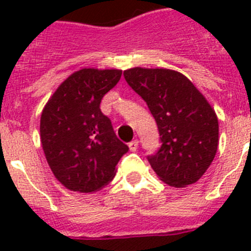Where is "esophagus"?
I'll list each match as a JSON object with an SVG mask.
<instances>
[{
  "mask_svg": "<svg viewBox=\"0 0 251 251\" xmlns=\"http://www.w3.org/2000/svg\"><path fill=\"white\" fill-rule=\"evenodd\" d=\"M138 145H139L138 139H134V141H132L129 143V150L132 151V152H134V151H137V148H138Z\"/></svg>",
  "mask_w": 251,
  "mask_h": 251,
  "instance_id": "1",
  "label": "esophagus"
}]
</instances>
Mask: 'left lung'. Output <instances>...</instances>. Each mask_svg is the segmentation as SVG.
Returning <instances> with one entry per match:
<instances>
[{"label": "left lung", "instance_id": "left-lung-1", "mask_svg": "<svg viewBox=\"0 0 251 251\" xmlns=\"http://www.w3.org/2000/svg\"><path fill=\"white\" fill-rule=\"evenodd\" d=\"M124 77L147 103L162 146L148 157L161 181L181 188L197 182L219 146V121L211 104L188 77L163 68H130Z\"/></svg>", "mask_w": 251, "mask_h": 251}]
</instances>
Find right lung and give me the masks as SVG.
<instances>
[{
  "label": "right lung",
  "instance_id": "right-lung-1",
  "mask_svg": "<svg viewBox=\"0 0 251 251\" xmlns=\"http://www.w3.org/2000/svg\"><path fill=\"white\" fill-rule=\"evenodd\" d=\"M121 76L119 69L83 68L69 75L44 106L41 146L54 176L70 191H99L128 152L99 106Z\"/></svg>",
  "mask_w": 251,
  "mask_h": 251
}]
</instances>
